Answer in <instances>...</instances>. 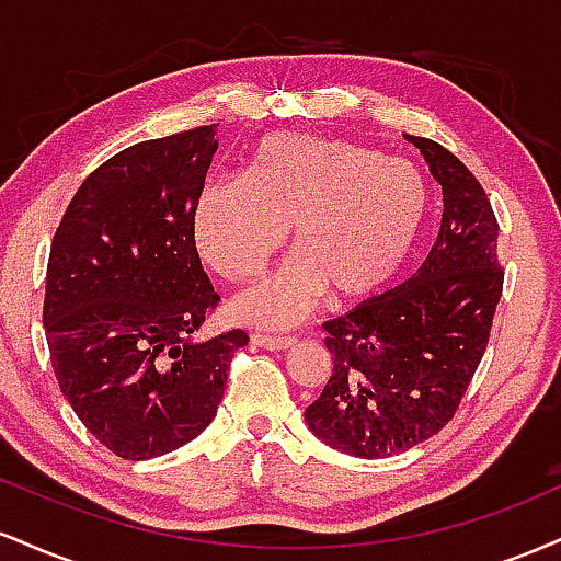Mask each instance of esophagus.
<instances>
[{"instance_id": "obj_1", "label": "esophagus", "mask_w": 561, "mask_h": 561, "mask_svg": "<svg viewBox=\"0 0 561 561\" xmlns=\"http://www.w3.org/2000/svg\"><path fill=\"white\" fill-rule=\"evenodd\" d=\"M253 345L266 347V351H287V347L295 345V337H272V334H253Z\"/></svg>"}]
</instances>
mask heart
I'll return each instance as SVG.
<instances>
[{"mask_svg":"<svg viewBox=\"0 0 561 561\" xmlns=\"http://www.w3.org/2000/svg\"><path fill=\"white\" fill-rule=\"evenodd\" d=\"M427 182L414 163L371 147L311 134H272L255 145L242 179L203 186L192 231L218 276H255L285 242L293 259L237 295L231 313L285 330L321 293L358 298L390 279L414 250Z\"/></svg>","mask_w":561,"mask_h":561,"instance_id":"heart-1","label":"heart"}]
</instances>
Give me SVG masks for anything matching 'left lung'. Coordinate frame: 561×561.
Listing matches in <instances>:
<instances>
[{"label": "left lung", "mask_w": 561, "mask_h": 561, "mask_svg": "<svg viewBox=\"0 0 561 561\" xmlns=\"http://www.w3.org/2000/svg\"><path fill=\"white\" fill-rule=\"evenodd\" d=\"M405 139L443 186L440 231L403 285L324 321L334 366L306 409L321 443L358 459L401 454L446 427L478 371L504 289L485 190L446 147Z\"/></svg>", "instance_id": "8db88e82"}]
</instances>
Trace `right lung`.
Here are the masks:
<instances>
[{"mask_svg": "<svg viewBox=\"0 0 561 561\" xmlns=\"http://www.w3.org/2000/svg\"><path fill=\"white\" fill-rule=\"evenodd\" d=\"M218 150L216 126L126 147L89 173L55 231L44 332L62 396L128 461L208 427L248 334L195 343L216 308L192 210Z\"/></svg>", "mask_w": 561, "mask_h": 561, "instance_id": "add662e5", "label": "right lung"}]
</instances>
